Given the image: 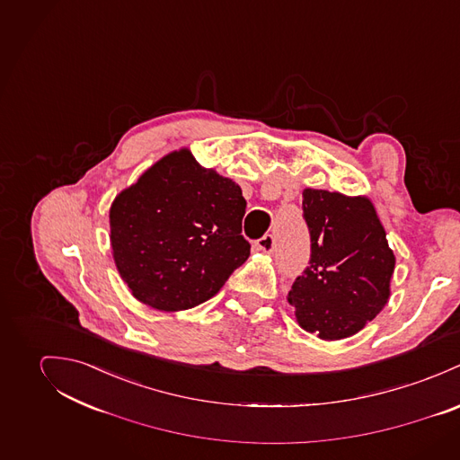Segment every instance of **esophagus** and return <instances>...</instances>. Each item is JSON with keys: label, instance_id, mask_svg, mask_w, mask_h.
I'll list each match as a JSON object with an SVG mask.
<instances>
[{"label": "esophagus", "instance_id": "obj_1", "mask_svg": "<svg viewBox=\"0 0 460 460\" xmlns=\"http://www.w3.org/2000/svg\"><path fill=\"white\" fill-rule=\"evenodd\" d=\"M257 249L259 251H262L264 254H271L273 251H275V238H273V234H264L261 240H257Z\"/></svg>", "mask_w": 460, "mask_h": 460}]
</instances>
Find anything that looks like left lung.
<instances>
[{
    "instance_id": "obj_1",
    "label": "left lung",
    "mask_w": 460,
    "mask_h": 460,
    "mask_svg": "<svg viewBox=\"0 0 460 460\" xmlns=\"http://www.w3.org/2000/svg\"><path fill=\"white\" fill-rule=\"evenodd\" d=\"M304 218L310 262L288 302L305 332L323 341L348 339L388 304L395 255L367 196L305 189Z\"/></svg>"
}]
</instances>
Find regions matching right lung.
<instances>
[{
    "label": "right lung",
    "instance_id": "right-lung-1",
    "mask_svg": "<svg viewBox=\"0 0 460 460\" xmlns=\"http://www.w3.org/2000/svg\"><path fill=\"white\" fill-rule=\"evenodd\" d=\"M240 185L189 148L162 156L109 209L111 247L134 298L164 312L215 296L251 255Z\"/></svg>",
    "mask_w": 460,
    "mask_h": 460
}]
</instances>
